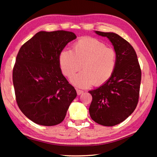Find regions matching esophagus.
<instances>
[{
  "mask_svg": "<svg viewBox=\"0 0 157 157\" xmlns=\"http://www.w3.org/2000/svg\"><path fill=\"white\" fill-rule=\"evenodd\" d=\"M76 91H77V94H78V95H80L82 94L83 92H84V91L83 90H78V89H76Z\"/></svg>",
  "mask_w": 157,
  "mask_h": 157,
  "instance_id": "esophagus-1",
  "label": "esophagus"
}]
</instances>
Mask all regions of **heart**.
Masks as SVG:
<instances>
[{"mask_svg": "<svg viewBox=\"0 0 157 157\" xmlns=\"http://www.w3.org/2000/svg\"><path fill=\"white\" fill-rule=\"evenodd\" d=\"M59 65L63 74L71 78L79 69L83 71L73 77L71 82L79 88L94 84L101 86L109 80L117 65V54L112 48L92 38L79 39L72 51L64 49L59 55Z\"/></svg>", "mask_w": 157, "mask_h": 157, "instance_id": "obj_1", "label": "heart"}]
</instances>
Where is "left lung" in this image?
<instances>
[{"instance_id": "obj_1", "label": "left lung", "mask_w": 157, "mask_h": 157, "mask_svg": "<svg viewBox=\"0 0 157 157\" xmlns=\"http://www.w3.org/2000/svg\"><path fill=\"white\" fill-rule=\"evenodd\" d=\"M107 38L117 54V65L109 80L88 92L92 96L89 108L92 119L104 126H114L124 121L138 105L141 69L134 48L113 32L95 31Z\"/></svg>"}]
</instances>
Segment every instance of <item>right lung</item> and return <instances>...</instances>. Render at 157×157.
<instances>
[{"instance_id":"1","label":"right lung","mask_w":157,"mask_h":157,"mask_svg":"<svg viewBox=\"0 0 157 157\" xmlns=\"http://www.w3.org/2000/svg\"><path fill=\"white\" fill-rule=\"evenodd\" d=\"M75 38L71 32L41 31L19 49L13 70L16 101L21 112L35 123L59 124L76 97L59 61L63 49Z\"/></svg>"}]
</instances>
